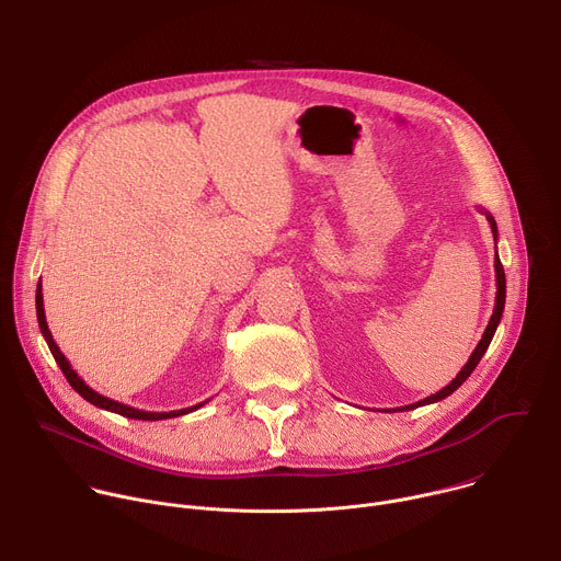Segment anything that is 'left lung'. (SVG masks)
<instances>
[{
    "label": "left lung",
    "instance_id": "left-lung-1",
    "mask_svg": "<svg viewBox=\"0 0 561 561\" xmlns=\"http://www.w3.org/2000/svg\"><path fill=\"white\" fill-rule=\"evenodd\" d=\"M480 211L486 214V220L491 222V230H493V239L497 241V222H495V218H493L486 209H480ZM495 285H497V291H495L493 316H491V320H489V324H486V329H484V333H482V341L478 343V347L473 350V354L469 356V360H467V365L460 369V374H458L449 385H446L444 389H439L437 393H433V396H428V398H424V400H417V402H413V404H404V407L389 409V411H411V409H417V407H424V404L439 402V400H444L446 396H451V393L476 371L478 363L482 360V356L486 354V350H489V345H491V341H493L495 329H497V324H500V320H502L504 302H506V276H504V267H502V261H500V256H497V250H495Z\"/></svg>",
    "mask_w": 561,
    "mask_h": 561
}]
</instances>
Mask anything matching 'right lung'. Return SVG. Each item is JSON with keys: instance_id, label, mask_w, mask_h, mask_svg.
<instances>
[{"instance_id": "obj_1", "label": "right lung", "mask_w": 561, "mask_h": 561, "mask_svg": "<svg viewBox=\"0 0 561 561\" xmlns=\"http://www.w3.org/2000/svg\"><path fill=\"white\" fill-rule=\"evenodd\" d=\"M35 307H37L39 329H42V333H44V339H46V343H48V350H50L53 358L57 360V365H59V369L64 371V376H66V380L70 382V387H72L83 400H88L90 404H94V407H99V409H105V411H112V413H119V415H124V417H133V420H168V417H179V415L192 413V411H196L198 407H203V404L207 402V400H205V402H198V404H194V407H185V409H176V411H141V409H135V407H130V404H124V402H117V400H112V398H105V396L96 393L92 387H88V385L79 378V374L70 367V363L66 360V356L61 354V350L57 347V343H55V339H53V333H50L48 322H46V313H44L42 280L37 283Z\"/></svg>"}]
</instances>
